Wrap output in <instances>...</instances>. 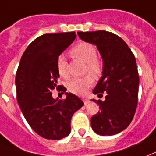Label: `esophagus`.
<instances>
[{
	"instance_id": "obj_1",
	"label": "esophagus",
	"mask_w": 156,
	"mask_h": 156,
	"mask_svg": "<svg viewBox=\"0 0 156 156\" xmlns=\"http://www.w3.org/2000/svg\"><path fill=\"white\" fill-rule=\"evenodd\" d=\"M83 102H84V104L85 105H88L90 102V101H89V99H86V98H83Z\"/></svg>"
}]
</instances>
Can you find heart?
I'll use <instances>...</instances> for the list:
<instances>
[{
	"mask_svg": "<svg viewBox=\"0 0 156 156\" xmlns=\"http://www.w3.org/2000/svg\"><path fill=\"white\" fill-rule=\"evenodd\" d=\"M71 54L78 59L87 63V71L89 73L98 77L102 72V62L96 57V49L93 44L82 42L71 50ZM57 71L59 75L63 78H69L67 69V62L64 55H60L57 58ZM94 78L90 75L83 78H75L67 83V87L72 93L83 95L87 92L89 88L93 85Z\"/></svg>",
	"mask_w": 156,
	"mask_h": 156,
	"instance_id": "heart-1",
	"label": "heart"
}]
</instances>
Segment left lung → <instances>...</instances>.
<instances>
[{"label":"left lung","mask_w":156,"mask_h":156,"mask_svg":"<svg viewBox=\"0 0 156 156\" xmlns=\"http://www.w3.org/2000/svg\"><path fill=\"white\" fill-rule=\"evenodd\" d=\"M78 35L96 45L103 60L102 76L93 93L106 95L105 101L91 100L101 109L91 117L92 129L102 136L116 134L131 123L138 105L139 78L134 55L123 40L111 32H78Z\"/></svg>","instance_id":"obj_1"}]
</instances>
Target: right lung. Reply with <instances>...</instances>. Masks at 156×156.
I'll list each match as a JSON object with an SVG mask.
<instances>
[{
	"mask_svg": "<svg viewBox=\"0 0 156 156\" xmlns=\"http://www.w3.org/2000/svg\"><path fill=\"white\" fill-rule=\"evenodd\" d=\"M75 38V32L38 37L25 50L17 68L15 83L19 107L33 130L46 139L68 136L72 116L83 105L80 98L57 85V58ZM55 87L65 92L66 99L52 97Z\"/></svg>",
	"mask_w": 156,
	"mask_h": 156,
	"instance_id": "right-lung-1",
	"label": "right lung"
}]
</instances>
